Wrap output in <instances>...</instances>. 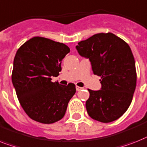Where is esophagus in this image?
<instances>
[{"instance_id": "esophagus-1", "label": "esophagus", "mask_w": 147, "mask_h": 147, "mask_svg": "<svg viewBox=\"0 0 147 147\" xmlns=\"http://www.w3.org/2000/svg\"><path fill=\"white\" fill-rule=\"evenodd\" d=\"M82 89V88H81V87H78V86H76V90H78V91H79V90H81Z\"/></svg>"}]
</instances>
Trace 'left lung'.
<instances>
[{
  "label": "left lung",
  "instance_id": "1",
  "mask_svg": "<svg viewBox=\"0 0 147 147\" xmlns=\"http://www.w3.org/2000/svg\"><path fill=\"white\" fill-rule=\"evenodd\" d=\"M78 52L89 58L94 75L100 77V90L88 89V115L108 123L119 119L133 99L137 83L135 61L129 45L115 34L98 33L78 42Z\"/></svg>",
  "mask_w": 147,
  "mask_h": 147
}]
</instances>
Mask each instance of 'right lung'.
<instances>
[{"mask_svg":"<svg viewBox=\"0 0 147 147\" xmlns=\"http://www.w3.org/2000/svg\"><path fill=\"white\" fill-rule=\"evenodd\" d=\"M69 47L43 37L25 42L16 53L12 82L21 107L28 116L42 124H52L65 115L76 85L51 82L61 71V61Z\"/></svg>","mask_w":147,"mask_h":147,"instance_id":"obj_1","label":"right lung"}]
</instances>
